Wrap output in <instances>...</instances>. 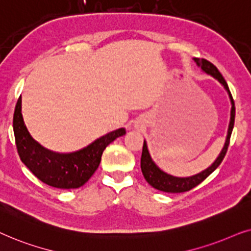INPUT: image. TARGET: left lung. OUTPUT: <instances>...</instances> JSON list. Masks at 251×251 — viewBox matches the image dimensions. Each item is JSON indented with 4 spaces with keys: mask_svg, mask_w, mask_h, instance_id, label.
Returning a JSON list of instances; mask_svg holds the SVG:
<instances>
[{
    "mask_svg": "<svg viewBox=\"0 0 251 251\" xmlns=\"http://www.w3.org/2000/svg\"><path fill=\"white\" fill-rule=\"evenodd\" d=\"M194 62L196 63V65H198L203 72L218 80L220 85L225 88L227 94H228L230 104H232V108H230V118H229V124H228V129H227L225 145H224L222 151H220L215 162H213L208 169L203 170L202 172L198 173V175H194L190 176H175L164 172L163 170H160L158 166L156 165V163L152 160L151 156H150L148 145H147V141L145 140V142H143V148H142V156H141L142 175L150 186L165 193L188 192V190L200 185L203 180L208 178V176L211 175L217 168H218L220 163L223 162L224 157L226 155L227 148H228L230 134H232L233 127H234V119H235L234 101H233L232 94H230L228 86H227V82L225 81V79L223 78L222 73L218 71V69H217L212 63L206 61V59L194 58Z\"/></svg>",
    "mask_w": 251,
    "mask_h": 251,
    "instance_id": "left-lung-1",
    "label": "left lung"
}]
</instances>
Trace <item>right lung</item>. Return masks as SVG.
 <instances>
[{"label":"right lung","instance_id":"add662e5","mask_svg":"<svg viewBox=\"0 0 251 251\" xmlns=\"http://www.w3.org/2000/svg\"><path fill=\"white\" fill-rule=\"evenodd\" d=\"M13 133L22 162L36 178L55 188L72 189L88 181L98 170L104 149L117 138L125 135L126 129L122 127L110 132L76 151H51L29 134L23 119L22 98H19L13 113Z\"/></svg>","mask_w":251,"mask_h":251}]
</instances>
